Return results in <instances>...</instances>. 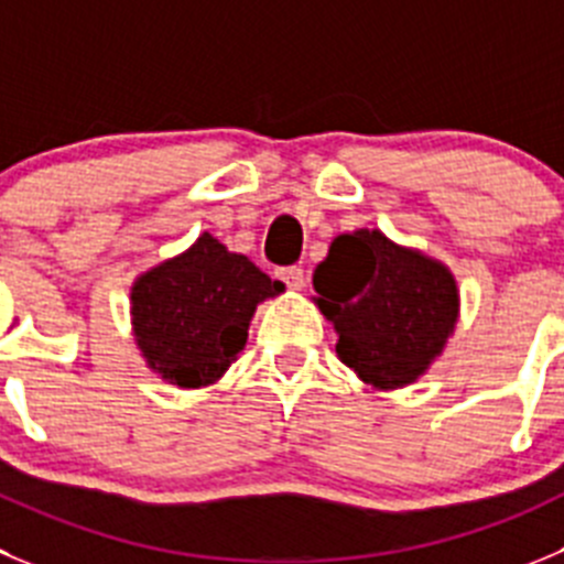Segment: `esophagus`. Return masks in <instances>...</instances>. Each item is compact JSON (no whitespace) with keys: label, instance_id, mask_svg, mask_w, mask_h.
Returning <instances> with one entry per match:
<instances>
[{"label":"esophagus","instance_id":"esophagus-1","mask_svg":"<svg viewBox=\"0 0 564 564\" xmlns=\"http://www.w3.org/2000/svg\"><path fill=\"white\" fill-rule=\"evenodd\" d=\"M278 278H281L289 289L306 286V272L300 270V267H283V270H278Z\"/></svg>","mask_w":564,"mask_h":564}]
</instances>
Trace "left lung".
I'll list each match as a JSON object with an SVG mask.
<instances>
[{
	"label": "left lung",
	"instance_id": "obj_1",
	"mask_svg": "<svg viewBox=\"0 0 564 564\" xmlns=\"http://www.w3.org/2000/svg\"><path fill=\"white\" fill-rule=\"evenodd\" d=\"M314 289L339 334V359L378 389L417 381L454 334L459 312L454 275L381 230L336 236L314 270Z\"/></svg>",
	"mask_w": 564,
	"mask_h": 564
}]
</instances>
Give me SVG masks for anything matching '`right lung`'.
Listing matches in <instances>:
<instances>
[{"label": "right lung", "mask_w": 564, "mask_h": 564, "mask_svg": "<svg viewBox=\"0 0 564 564\" xmlns=\"http://www.w3.org/2000/svg\"><path fill=\"white\" fill-rule=\"evenodd\" d=\"M281 283L247 256L228 252L203 234L183 256L163 261L135 281V341L147 365L183 389L208 387L247 341L261 300L275 297Z\"/></svg>", "instance_id": "add662e5"}]
</instances>
